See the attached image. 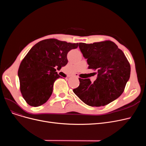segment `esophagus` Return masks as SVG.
Returning <instances> with one entry per match:
<instances>
[{
	"mask_svg": "<svg viewBox=\"0 0 146 146\" xmlns=\"http://www.w3.org/2000/svg\"><path fill=\"white\" fill-rule=\"evenodd\" d=\"M73 76H74V77H76V78H78V75H77V74H74V75Z\"/></svg>",
	"mask_w": 146,
	"mask_h": 146,
	"instance_id": "34e87169",
	"label": "esophagus"
}]
</instances>
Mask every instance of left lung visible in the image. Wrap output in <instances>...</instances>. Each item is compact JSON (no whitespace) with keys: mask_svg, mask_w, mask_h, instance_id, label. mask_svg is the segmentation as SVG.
Returning <instances> with one entry per match:
<instances>
[{"mask_svg":"<svg viewBox=\"0 0 146 146\" xmlns=\"http://www.w3.org/2000/svg\"><path fill=\"white\" fill-rule=\"evenodd\" d=\"M79 48L87 59L88 68L96 70L97 79L79 78L74 93L91 106H104L123 93L129 79L131 67L124 52L113 42L106 40L93 44L79 43Z\"/></svg>","mask_w":146,"mask_h":146,"instance_id":"left-lung-1","label":"left lung"}]
</instances>
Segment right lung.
<instances>
[{
	"label": "right lung",
	"mask_w": 146,
	"mask_h": 146,
	"mask_svg": "<svg viewBox=\"0 0 146 146\" xmlns=\"http://www.w3.org/2000/svg\"><path fill=\"white\" fill-rule=\"evenodd\" d=\"M78 47V43L51 38L36 43L29 51L18 72L21 92L28 105L39 106L48 100L54 83L60 77L55 67L65 66L67 53Z\"/></svg>",
	"instance_id": "add662e5"
}]
</instances>
